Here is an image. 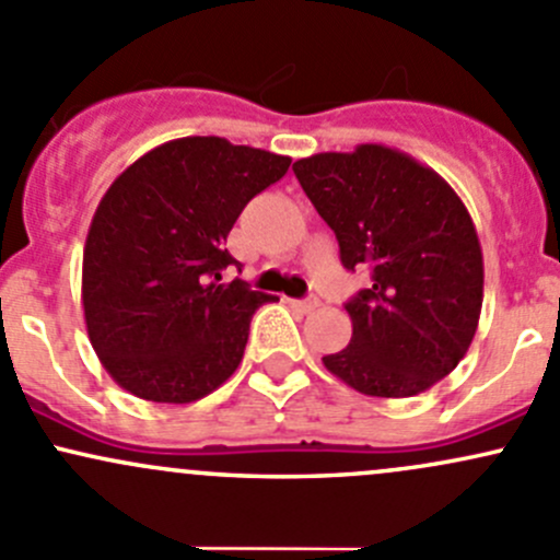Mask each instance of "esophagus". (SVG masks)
<instances>
[{
  "label": "esophagus",
  "mask_w": 560,
  "mask_h": 560,
  "mask_svg": "<svg viewBox=\"0 0 560 560\" xmlns=\"http://www.w3.org/2000/svg\"><path fill=\"white\" fill-rule=\"evenodd\" d=\"M291 306L296 312H302V315H310V312H315L320 306V302L317 299H302V302H291Z\"/></svg>",
  "instance_id": "1"
}]
</instances>
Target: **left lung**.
Listing matches in <instances>:
<instances>
[{
    "label": "left lung",
    "mask_w": 560,
    "mask_h": 560,
    "mask_svg": "<svg viewBox=\"0 0 560 560\" xmlns=\"http://www.w3.org/2000/svg\"><path fill=\"white\" fill-rule=\"evenodd\" d=\"M336 232L341 264L371 267L347 304L352 339L323 365L371 398H411L459 365L483 306V250L441 173L384 143L320 152L293 165Z\"/></svg>",
    "instance_id": "1"
}]
</instances>
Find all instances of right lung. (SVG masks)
Returning <instances> with one entry per match:
<instances>
[{"label":"right lung","mask_w":560,"mask_h":560,"mask_svg":"<svg viewBox=\"0 0 560 560\" xmlns=\"http://www.w3.org/2000/svg\"><path fill=\"white\" fill-rule=\"evenodd\" d=\"M291 158L219 136L160 143L101 197L82 254V310L101 365L130 395L195 402L237 371L267 293L221 282L226 234Z\"/></svg>","instance_id":"right-lung-1"}]
</instances>
